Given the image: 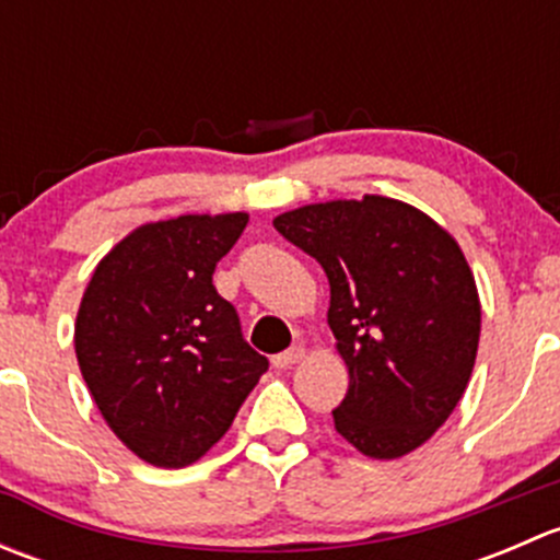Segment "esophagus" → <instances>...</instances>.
I'll return each mask as SVG.
<instances>
[{"label":"esophagus","mask_w":560,"mask_h":560,"mask_svg":"<svg viewBox=\"0 0 560 560\" xmlns=\"http://www.w3.org/2000/svg\"><path fill=\"white\" fill-rule=\"evenodd\" d=\"M303 358H306V349H303V347H290V349H287V352L276 354L273 365H276V369H290V365L301 363Z\"/></svg>","instance_id":"esophagus-1"}]
</instances>
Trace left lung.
Instances as JSON below:
<instances>
[{"mask_svg": "<svg viewBox=\"0 0 560 560\" xmlns=\"http://www.w3.org/2000/svg\"><path fill=\"white\" fill-rule=\"evenodd\" d=\"M330 281L327 325L349 371L336 431L376 460L409 455L453 415L479 347L477 281L442 224L382 195L273 219Z\"/></svg>", "mask_w": 560, "mask_h": 560, "instance_id": "obj_1", "label": "left lung"}]
</instances>
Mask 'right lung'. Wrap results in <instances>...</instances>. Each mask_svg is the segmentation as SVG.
Listing matches in <instances>:
<instances>
[{"instance_id": "add662e5", "label": "right lung", "mask_w": 560, "mask_h": 560, "mask_svg": "<svg viewBox=\"0 0 560 560\" xmlns=\"http://www.w3.org/2000/svg\"><path fill=\"white\" fill-rule=\"evenodd\" d=\"M246 222L238 211L140 224L100 259L81 298L83 380L107 428L151 466L200 460L268 371L213 287Z\"/></svg>"}]
</instances>
